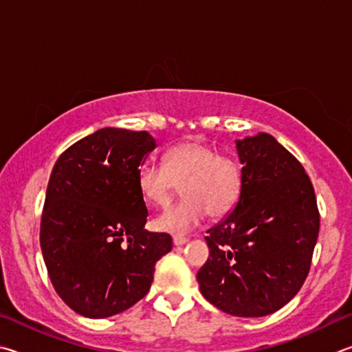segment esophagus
<instances>
[{
  "instance_id": "1",
  "label": "esophagus",
  "mask_w": 352,
  "mask_h": 352,
  "mask_svg": "<svg viewBox=\"0 0 352 352\" xmlns=\"http://www.w3.org/2000/svg\"><path fill=\"white\" fill-rule=\"evenodd\" d=\"M186 243H188V238H184V236H173V244H175V245H184Z\"/></svg>"
}]
</instances>
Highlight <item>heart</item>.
Wrapping results in <instances>:
<instances>
[{
  "instance_id": "heart-1",
  "label": "heart",
  "mask_w": 352,
  "mask_h": 352,
  "mask_svg": "<svg viewBox=\"0 0 352 352\" xmlns=\"http://www.w3.org/2000/svg\"><path fill=\"white\" fill-rule=\"evenodd\" d=\"M138 186L153 207L168 206L181 187L184 199L159 214L154 227L182 235L199 226L207 213L221 218L235 208L243 193V168L235 157L192 140L166 151L164 165H142Z\"/></svg>"
}]
</instances>
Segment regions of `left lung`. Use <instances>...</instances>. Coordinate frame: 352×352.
<instances>
[{"label":"left lung","mask_w":352,"mask_h":352,"mask_svg":"<svg viewBox=\"0 0 352 352\" xmlns=\"http://www.w3.org/2000/svg\"><path fill=\"white\" fill-rule=\"evenodd\" d=\"M235 144L241 198L207 230L210 258L196 278L204 298L223 312L264 317L303 286L320 229L317 199L303 165L272 135Z\"/></svg>","instance_id":"8db88e82"}]
</instances>
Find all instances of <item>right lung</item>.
<instances>
[{
    "label": "right lung",
    "instance_id": "obj_1",
    "mask_svg": "<svg viewBox=\"0 0 352 352\" xmlns=\"http://www.w3.org/2000/svg\"><path fill=\"white\" fill-rule=\"evenodd\" d=\"M156 140L102 128L61 154L49 177L40 245L52 286L72 311L107 318L150 291L171 236L145 229L139 168Z\"/></svg>",
    "mask_w": 352,
    "mask_h": 352
}]
</instances>
